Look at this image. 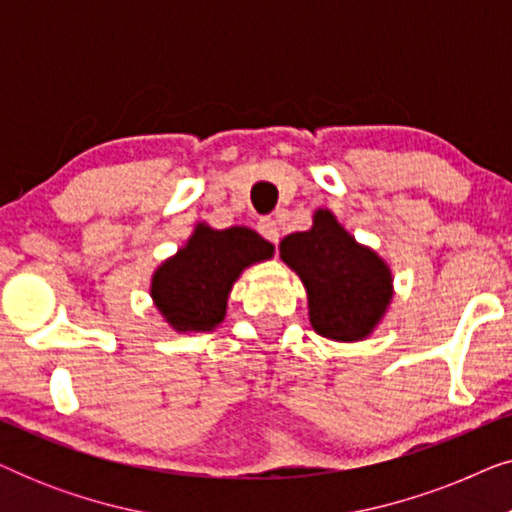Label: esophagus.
Instances as JSON below:
<instances>
[{
  "label": "esophagus",
  "mask_w": 512,
  "mask_h": 512,
  "mask_svg": "<svg viewBox=\"0 0 512 512\" xmlns=\"http://www.w3.org/2000/svg\"><path fill=\"white\" fill-rule=\"evenodd\" d=\"M258 233H261L265 240L277 244L279 242V223L275 219H261L258 221Z\"/></svg>",
  "instance_id": "34e87169"
}]
</instances>
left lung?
<instances>
[{
    "instance_id": "1",
    "label": "left lung",
    "mask_w": 512,
    "mask_h": 512,
    "mask_svg": "<svg viewBox=\"0 0 512 512\" xmlns=\"http://www.w3.org/2000/svg\"><path fill=\"white\" fill-rule=\"evenodd\" d=\"M279 254L303 279L319 335L361 340L382 319L391 298L389 268L356 244L331 212L319 209L310 230L284 237Z\"/></svg>"
}]
</instances>
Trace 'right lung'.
<instances>
[{
  "mask_svg": "<svg viewBox=\"0 0 512 512\" xmlns=\"http://www.w3.org/2000/svg\"><path fill=\"white\" fill-rule=\"evenodd\" d=\"M272 256V244L249 228H195L179 254L153 275L151 296L177 331H212L226 314L230 286L247 265Z\"/></svg>",
  "mask_w": 512,
  "mask_h": 512,
  "instance_id": "obj_1",
  "label": "right lung"
}]
</instances>
